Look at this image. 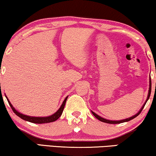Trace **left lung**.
<instances>
[{
    "label": "left lung",
    "instance_id": "left-lung-1",
    "mask_svg": "<svg viewBox=\"0 0 156 156\" xmlns=\"http://www.w3.org/2000/svg\"><path fill=\"white\" fill-rule=\"evenodd\" d=\"M149 82H150V85H149V91H148V94H147V99H146L145 102L144 103V105H142V108H141V109H140V111H139V112H138L137 113H136V114H135L134 115L132 116V117H130V118H128V119H123V120H120V121H111V120H108V119H104V118L101 117V116H99V115H97V114L95 113L94 112H93L92 110H91V112H92V114H93V115H94L95 117H96V119H98V120H99V121H102V122H104V123H111V124H116V123H124V122L129 121H131V120L134 119V118H136V116H138L139 115H140V112H142V109L144 108V105H145L146 102H147L148 99H149V98H150V96H151V78H150V81H149Z\"/></svg>",
    "mask_w": 156,
    "mask_h": 156
}]
</instances>
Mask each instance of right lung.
Masks as SVG:
<instances>
[{
	"label": "right lung",
	"mask_w": 156,
	"mask_h": 156,
	"mask_svg": "<svg viewBox=\"0 0 156 156\" xmlns=\"http://www.w3.org/2000/svg\"><path fill=\"white\" fill-rule=\"evenodd\" d=\"M5 97H6L9 105H10L11 108H12V110L14 111V113L16 114L17 116H19L20 118H21L22 119L24 120V121L31 122V123H51V122H54V121H57V120L59 119L60 116H61L62 114L64 108H65V103H66V101H67L68 96L66 97V98H65V100L63 101L62 104V105L60 106L59 110H58L57 112H54V113L52 114L51 115L46 116V117H35V116H29L27 115H24V114H22V113H20V112L17 111V110H16V109L13 107L12 103L10 102V101L9 100V99L7 98V97L5 96Z\"/></svg>",
	"instance_id": "add662e5"
}]
</instances>
